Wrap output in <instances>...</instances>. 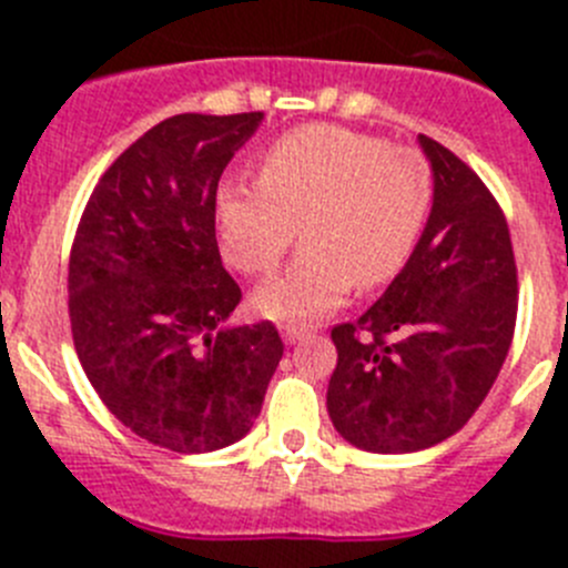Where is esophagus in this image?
Returning a JSON list of instances; mask_svg holds the SVG:
<instances>
[{
  "label": "esophagus",
  "instance_id": "34e87169",
  "mask_svg": "<svg viewBox=\"0 0 568 568\" xmlns=\"http://www.w3.org/2000/svg\"><path fill=\"white\" fill-rule=\"evenodd\" d=\"M310 335H313V329L298 327V324H284V327H281V338L287 341V344H298V341L310 338Z\"/></svg>",
  "mask_w": 568,
  "mask_h": 568
}]
</instances>
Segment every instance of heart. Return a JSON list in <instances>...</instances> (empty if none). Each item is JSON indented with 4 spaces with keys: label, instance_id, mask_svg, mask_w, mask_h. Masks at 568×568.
<instances>
[{
    "label": "heart",
    "instance_id": "heart-1",
    "mask_svg": "<svg viewBox=\"0 0 568 568\" xmlns=\"http://www.w3.org/2000/svg\"><path fill=\"white\" fill-rule=\"evenodd\" d=\"M435 199L418 150L338 124L290 130L261 155L258 182H227L215 195L224 258L247 275L270 273L293 247V267L261 284L253 304L278 321H307L346 290L378 287L413 255Z\"/></svg>",
    "mask_w": 568,
    "mask_h": 568
}]
</instances>
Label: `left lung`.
<instances>
[{
	"label": "left lung",
	"instance_id": "8db88e82",
	"mask_svg": "<svg viewBox=\"0 0 568 568\" xmlns=\"http://www.w3.org/2000/svg\"><path fill=\"white\" fill-rule=\"evenodd\" d=\"M435 175L426 227L373 307L333 329L327 413L344 440L420 453L484 404L509 353L518 270L506 219L453 150L418 135Z\"/></svg>",
	"mask_w": 568,
	"mask_h": 568
}]
</instances>
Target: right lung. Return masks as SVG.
I'll use <instances>...</instances> for the list:
<instances>
[{"mask_svg":"<svg viewBox=\"0 0 568 568\" xmlns=\"http://www.w3.org/2000/svg\"><path fill=\"white\" fill-rule=\"evenodd\" d=\"M264 113L164 119L108 168L70 253L82 369L130 433L182 455L253 429L284 355L270 321L233 327L241 290L215 241V190Z\"/></svg>","mask_w":568,"mask_h":568,"instance_id":"obj_1","label":"right lung"}]
</instances>
